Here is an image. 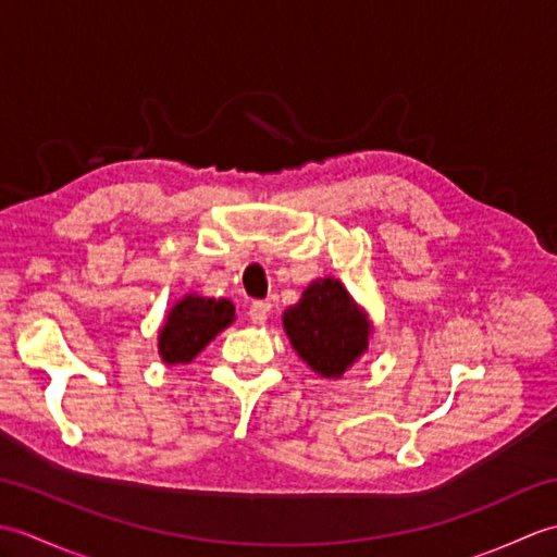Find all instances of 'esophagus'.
I'll return each mask as SVG.
<instances>
[{
  "label": "esophagus",
  "instance_id": "1",
  "mask_svg": "<svg viewBox=\"0 0 557 557\" xmlns=\"http://www.w3.org/2000/svg\"><path fill=\"white\" fill-rule=\"evenodd\" d=\"M270 301H253L251 304V309H248V315H251V321L253 323H265L268 321V315H270Z\"/></svg>",
  "mask_w": 557,
  "mask_h": 557
}]
</instances>
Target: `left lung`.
<instances>
[{
    "label": "left lung",
    "instance_id": "left-lung-1",
    "mask_svg": "<svg viewBox=\"0 0 557 557\" xmlns=\"http://www.w3.org/2000/svg\"><path fill=\"white\" fill-rule=\"evenodd\" d=\"M282 325L299 357L323 377H339L369 349V318L335 277L311 282Z\"/></svg>",
    "mask_w": 557,
    "mask_h": 557
}]
</instances>
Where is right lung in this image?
<instances>
[{"label":"right lung","instance_id":"right-lung-1","mask_svg":"<svg viewBox=\"0 0 557 557\" xmlns=\"http://www.w3.org/2000/svg\"><path fill=\"white\" fill-rule=\"evenodd\" d=\"M234 306L227 299H206L198 294H186L176 301L168 321L160 330V357L164 363H188L215 339L218 333L232 325Z\"/></svg>","mask_w":557,"mask_h":557}]
</instances>
